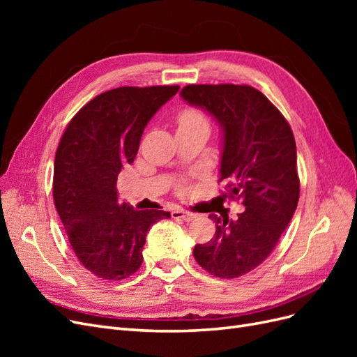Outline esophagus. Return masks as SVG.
Masks as SVG:
<instances>
[{
    "instance_id": "esophagus-1",
    "label": "esophagus",
    "mask_w": 357,
    "mask_h": 357,
    "mask_svg": "<svg viewBox=\"0 0 357 357\" xmlns=\"http://www.w3.org/2000/svg\"><path fill=\"white\" fill-rule=\"evenodd\" d=\"M171 214H172V218H174V219H180L183 222H192L193 219L197 218L195 213L188 211V210H180V208L174 210Z\"/></svg>"
}]
</instances>
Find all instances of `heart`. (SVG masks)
Masks as SVG:
<instances>
[{
  "label": "heart",
  "mask_w": 357,
  "mask_h": 357,
  "mask_svg": "<svg viewBox=\"0 0 357 357\" xmlns=\"http://www.w3.org/2000/svg\"><path fill=\"white\" fill-rule=\"evenodd\" d=\"M178 128H192V126H207L208 119L204 112L198 109H185L178 114Z\"/></svg>",
  "instance_id": "1"
}]
</instances>
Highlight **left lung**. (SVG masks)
Returning <instances> with one entry per match:
<instances>
[{
  "label": "left lung",
  "mask_w": 357,
  "mask_h": 357,
  "mask_svg": "<svg viewBox=\"0 0 357 357\" xmlns=\"http://www.w3.org/2000/svg\"><path fill=\"white\" fill-rule=\"evenodd\" d=\"M181 98L222 128L223 198L241 201L238 219L210 214L215 234L193 248L195 261L220 278L241 277L271 255L299 199L296 144L284 116L247 84H188Z\"/></svg>",
  "instance_id": "left-lung-1"
}]
</instances>
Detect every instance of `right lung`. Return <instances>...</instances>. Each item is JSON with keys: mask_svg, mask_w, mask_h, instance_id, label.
<instances>
[{"mask_svg": "<svg viewBox=\"0 0 357 357\" xmlns=\"http://www.w3.org/2000/svg\"><path fill=\"white\" fill-rule=\"evenodd\" d=\"M180 86H122L95 96L63 132L53 168V201L73 252L93 275L123 280L143 264L150 226L169 211L119 202L117 176L132 164L144 128Z\"/></svg>", "mask_w": 357, "mask_h": 357, "instance_id": "add662e5", "label": "right lung"}]
</instances>
